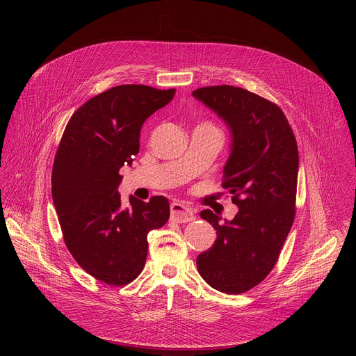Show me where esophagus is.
<instances>
[{
    "mask_svg": "<svg viewBox=\"0 0 356 356\" xmlns=\"http://www.w3.org/2000/svg\"><path fill=\"white\" fill-rule=\"evenodd\" d=\"M170 215L172 219L179 222V223H186V222H191L195 219V212L192 208L186 207L183 203H172L170 207Z\"/></svg>",
    "mask_w": 356,
    "mask_h": 356,
    "instance_id": "esophagus-1",
    "label": "esophagus"
}]
</instances>
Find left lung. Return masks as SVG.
I'll return each mask as SVG.
<instances>
[{
    "label": "left lung",
    "instance_id": "obj_1",
    "mask_svg": "<svg viewBox=\"0 0 356 356\" xmlns=\"http://www.w3.org/2000/svg\"><path fill=\"white\" fill-rule=\"evenodd\" d=\"M192 95L229 128L231 153L222 186L239 209L222 225L212 211L200 212L216 229V241L197 257L196 266L215 290L245 293L274 268L293 225L298 175L296 137L280 106L247 89L207 86Z\"/></svg>",
    "mask_w": 356,
    "mask_h": 356
}]
</instances>
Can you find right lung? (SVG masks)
<instances>
[{
  "label": "right lung",
  "instance_id": "1",
  "mask_svg": "<svg viewBox=\"0 0 356 356\" xmlns=\"http://www.w3.org/2000/svg\"><path fill=\"white\" fill-rule=\"evenodd\" d=\"M176 89L120 85L85 102L69 120L56 153L51 197L72 257L109 286L136 280L147 258V234L170 216L164 196L124 208L120 168L140 152L144 121L165 106Z\"/></svg>",
  "mask_w": 356,
  "mask_h": 356
}]
</instances>
